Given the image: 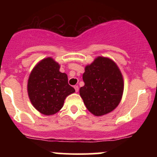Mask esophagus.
I'll return each mask as SVG.
<instances>
[{"instance_id": "esophagus-1", "label": "esophagus", "mask_w": 157, "mask_h": 157, "mask_svg": "<svg viewBox=\"0 0 157 157\" xmlns=\"http://www.w3.org/2000/svg\"><path fill=\"white\" fill-rule=\"evenodd\" d=\"M74 89H75L76 92H78L79 90V86H74Z\"/></svg>"}]
</instances>
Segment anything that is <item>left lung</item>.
<instances>
[{
    "instance_id": "8db88e82",
    "label": "left lung",
    "mask_w": 157,
    "mask_h": 157,
    "mask_svg": "<svg viewBox=\"0 0 157 157\" xmlns=\"http://www.w3.org/2000/svg\"><path fill=\"white\" fill-rule=\"evenodd\" d=\"M83 80L84 86L80 87V95L91 113L100 116L118 106L122 96L124 82L114 61L98 57L86 67Z\"/></svg>"
}]
</instances>
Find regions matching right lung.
I'll use <instances>...</instances> for the list:
<instances>
[{"label":"right lung","mask_w":157,"mask_h":157,"mask_svg":"<svg viewBox=\"0 0 157 157\" xmlns=\"http://www.w3.org/2000/svg\"><path fill=\"white\" fill-rule=\"evenodd\" d=\"M52 58L41 61L32 71L28 80V94L33 106L43 115L58 112L64 99L75 90L68 84L67 74Z\"/></svg>","instance_id":"add662e5"}]
</instances>
